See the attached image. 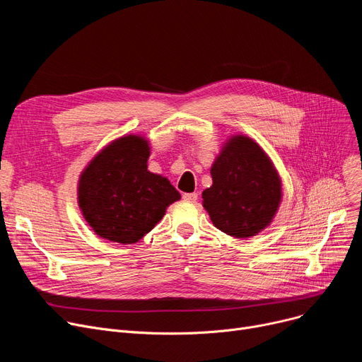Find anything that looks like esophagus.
Listing matches in <instances>:
<instances>
[{"label":"esophagus","mask_w":362,"mask_h":362,"mask_svg":"<svg viewBox=\"0 0 362 362\" xmlns=\"http://www.w3.org/2000/svg\"><path fill=\"white\" fill-rule=\"evenodd\" d=\"M183 199H185V201H189V202H197V201H198V194H195V192L183 194Z\"/></svg>","instance_id":"1"}]
</instances>
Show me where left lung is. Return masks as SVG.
<instances>
[{
	"label": "left lung",
	"mask_w": 362,
	"mask_h": 362,
	"mask_svg": "<svg viewBox=\"0 0 362 362\" xmlns=\"http://www.w3.org/2000/svg\"><path fill=\"white\" fill-rule=\"evenodd\" d=\"M211 177L202 205L218 230L251 238L272 223L281 199V180L255 141L232 136L216 158Z\"/></svg>",
	"instance_id": "8db88e82"
}]
</instances>
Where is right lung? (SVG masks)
Here are the masks:
<instances>
[{"label":"right lung","instance_id":"1","mask_svg":"<svg viewBox=\"0 0 362 362\" xmlns=\"http://www.w3.org/2000/svg\"><path fill=\"white\" fill-rule=\"evenodd\" d=\"M149 142L127 135L108 144L82 171L81 211L98 236L130 245L141 240L180 199L168 179L148 170Z\"/></svg>","mask_w":362,"mask_h":362}]
</instances>
